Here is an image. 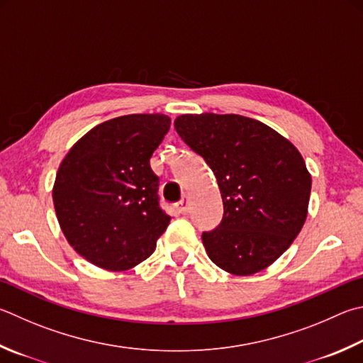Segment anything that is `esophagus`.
<instances>
[{"label":"esophagus","instance_id":"1","mask_svg":"<svg viewBox=\"0 0 363 363\" xmlns=\"http://www.w3.org/2000/svg\"><path fill=\"white\" fill-rule=\"evenodd\" d=\"M176 208H177V211H179L181 214H187L189 213V201H187V199L186 200H181L179 203L176 204Z\"/></svg>","mask_w":363,"mask_h":363}]
</instances>
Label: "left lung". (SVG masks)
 <instances>
[{"mask_svg": "<svg viewBox=\"0 0 363 363\" xmlns=\"http://www.w3.org/2000/svg\"><path fill=\"white\" fill-rule=\"evenodd\" d=\"M174 128L206 162L222 195L220 223L201 233L209 259L238 276L272 265L306 220L311 176L298 150L268 125L238 114H186Z\"/></svg>", "mask_w": 363, "mask_h": 363, "instance_id": "1", "label": "left lung"}]
</instances>
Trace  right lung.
Masks as SVG:
<instances>
[{
	"label": "right lung",
	"mask_w": 363,
	"mask_h": 363,
	"mask_svg": "<svg viewBox=\"0 0 363 363\" xmlns=\"http://www.w3.org/2000/svg\"><path fill=\"white\" fill-rule=\"evenodd\" d=\"M163 114L111 118L65 157L54 184L62 232L94 265L123 272L146 260L171 217L160 208L150 157L168 133Z\"/></svg>",
	"instance_id": "1"
}]
</instances>
